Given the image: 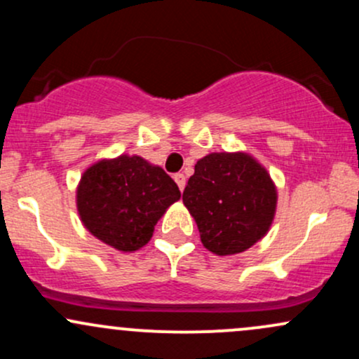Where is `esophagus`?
<instances>
[{"instance_id":"obj_1","label":"esophagus","mask_w":359,"mask_h":359,"mask_svg":"<svg viewBox=\"0 0 359 359\" xmlns=\"http://www.w3.org/2000/svg\"><path fill=\"white\" fill-rule=\"evenodd\" d=\"M174 180L177 182V185H179L180 191H184V187H185V175L180 174V172H179V174L174 175Z\"/></svg>"}]
</instances>
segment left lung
<instances>
[{
    "instance_id": "left-lung-1",
    "label": "left lung",
    "mask_w": 359,
    "mask_h": 359,
    "mask_svg": "<svg viewBox=\"0 0 359 359\" xmlns=\"http://www.w3.org/2000/svg\"><path fill=\"white\" fill-rule=\"evenodd\" d=\"M201 241L226 257L251 248L270 229L277 189L265 167L248 154H209L194 168L182 196Z\"/></svg>"
}]
</instances>
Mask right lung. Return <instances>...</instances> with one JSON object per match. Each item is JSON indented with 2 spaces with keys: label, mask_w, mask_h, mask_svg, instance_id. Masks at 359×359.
I'll return each mask as SVG.
<instances>
[{
  "label": "right lung",
  "mask_w": 359,
  "mask_h": 359,
  "mask_svg": "<svg viewBox=\"0 0 359 359\" xmlns=\"http://www.w3.org/2000/svg\"><path fill=\"white\" fill-rule=\"evenodd\" d=\"M179 199L170 175L138 155L94 163L77 187V211L86 229L125 253L145 246L156 221Z\"/></svg>",
  "instance_id": "right-lung-1"
}]
</instances>
